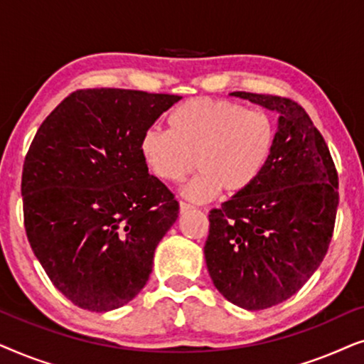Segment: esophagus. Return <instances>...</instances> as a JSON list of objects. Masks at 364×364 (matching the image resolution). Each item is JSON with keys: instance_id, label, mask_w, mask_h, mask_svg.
I'll use <instances>...</instances> for the list:
<instances>
[{"instance_id": "obj_1", "label": "esophagus", "mask_w": 364, "mask_h": 364, "mask_svg": "<svg viewBox=\"0 0 364 364\" xmlns=\"http://www.w3.org/2000/svg\"><path fill=\"white\" fill-rule=\"evenodd\" d=\"M193 205H191V203L187 202H181V213H187L188 210H192Z\"/></svg>"}]
</instances>
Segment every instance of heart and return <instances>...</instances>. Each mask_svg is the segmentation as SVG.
I'll list each match as a JSON object with an SVG mask.
<instances>
[{"mask_svg":"<svg viewBox=\"0 0 364 364\" xmlns=\"http://www.w3.org/2000/svg\"><path fill=\"white\" fill-rule=\"evenodd\" d=\"M168 131L149 129L141 152L154 176L181 183L193 168L200 172L182 188L193 202L230 196L250 188L265 171L275 149V124L263 111L222 99L196 97L167 117Z\"/></svg>","mask_w":364,"mask_h":364,"instance_id":"1","label":"heart"}]
</instances>
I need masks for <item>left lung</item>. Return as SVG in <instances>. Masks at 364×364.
<instances>
[{"mask_svg":"<svg viewBox=\"0 0 364 364\" xmlns=\"http://www.w3.org/2000/svg\"><path fill=\"white\" fill-rule=\"evenodd\" d=\"M278 114L275 149L260 178L208 213L203 247L213 285L257 311L305 285L328 252L338 208V173L325 139L300 104L232 92Z\"/></svg>","mask_w":364,"mask_h":364,"instance_id":"8db88e82","label":"left lung"}]
</instances>
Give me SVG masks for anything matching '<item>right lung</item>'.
<instances>
[{
  "mask_svg": "<svg viewBox=\"0 0 364 364\" xmlns=\"http://www.w3.org/2000/svg\"><path fill=\"white\" fill-rule=\"evenodd\" d=\"M181 96L81 89L38 129L24 159V228L53 285L89 311L121 308L142 290L154 252L178 217L149 173L141 141Z\"/></svg>",
  "mask_w": 364,
  "mask_h": 364,
  "instance_id": "right-lung-1",
  "label": "right lung"
}]
</instances>
